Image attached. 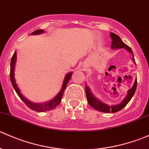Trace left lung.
<instances>
[{"label":"left lung","mask_w":149,"mask_h":149,"mask_svg":"<svg viewBox=\"0 0 149 149\" xmlns=\"http://www.w3.org/2000/svg\"><path fill=\"white\" fill-rule=\"evenodd\" d=\"M109 35H110L111 39H112V45H111L112 49H121V48H125L127 52L131 53L132 56H133L132 60H133V62L135 63L133 52V51H132L131 48H130V47L127 46V45L125 44V43L122 41L120 37L118 35H117V34L111 32ZM136 87H137V79L135 80L134 84H133V87H132L130 90H128L127 96H126V97H125V99L123 100V102H122L121 103L118 104L112 105V106H109V105L102 102L100 100H99L98 99L96 98V97L93 95L91 90H90V88H88V86L86 84L85 91L86 94V98L88 103L89 104L90 106L92 107L94 109L98 110L102 112H105V113H110V112L114 113V112H116L121 110V109H123V107H125L127 105V104L130 101V100H131V98L133 97V96L134 95L135 92H136Z\"/></svg>","instance_id":"obj_1"}]
</instances>
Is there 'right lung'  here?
<instances>
[{"mask_svg": "<svg viewBox=\"0 0 149 149\" xmlns=\"http://www.w3.org/2000/svg\"><path fill=\"white\" fill-rule=\"evenodd\" d=\"M44 32V30L43 29H37L36 31H34V32L31 33V34H40ZM16 52H14L13 57L11 58V61H10V81H11L12 85H13V88L16 91V94H18L19 97H20L21 100L26 104V106L28 107H29L30 109H32V110L37 111L39 112H46V111L51 110V109H53L61 103V100H62V97L63 96L64 91H65L66 86H67V84L70 81V78L72 76V72L68 73L66 74L65 79H64L63 84L62 88H61V91L56 95V97H54L52 100H51L50 101L44 103H34L32 102L29 101L27 99L25 98L22 94H21L20 91H19V88H18L17 85L16 84V80H15L14 78V70H15V63H16Z\"/></svg>", "mask_w": 149, "mask_h": 149, "instance_id": "1", "label": "right lung"}]
</instances>
